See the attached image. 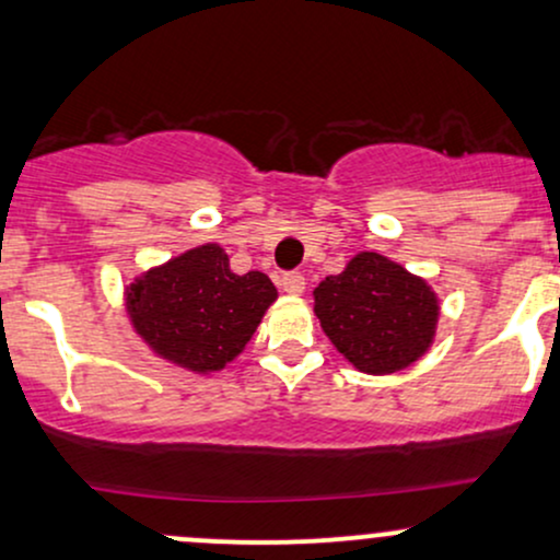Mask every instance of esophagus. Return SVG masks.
Returning a JSON list of instances; mask_svg holds the SVG:
<instances>
[{"instance_id": "34e87169", "label": "esophagus", "mask_w": 560, "mask_h": 560, "mask_svg": "<svg viewBox=\"0 0 560 560\" xmlns=\"http://www.w3.org/2000/svg\"><path fill=\"white\" fill-rule=\"evenodd\" d=\"M280 285H282V291L291 293V296H301V293H304V288H306V280H304V275H301V272H288V275H282Z\"/></svg>"}]
</instances>
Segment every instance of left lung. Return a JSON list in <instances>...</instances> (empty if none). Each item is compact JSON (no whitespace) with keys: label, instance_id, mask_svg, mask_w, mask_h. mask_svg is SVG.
<instances>
[{"label":"left lung","instance_id":"8db88e82","mask_svg":"<svg viewBox=\"0 0 560 560\" xmlns=\"http://www.w3.org/2000/svg\"><path fill=\"white\" fill-rule=\"evenodd\" d=\"M314 314L332 347L370 375L397 373L429 351L439 301L429 282L362 250L314 288Z\"/></svg>","mask_w":560,"mask_h":560}]
</instances>
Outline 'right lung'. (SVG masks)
Wrapping results in <instances>:
<instances>
[{
    "instance_id": "1",
    "label": "right lung",
    "mask_w": 560,
    "mask_h": 560,
    "mask_svg": "<svg viewBox=\"0 0 560 560\" xmlns=\"http://www.w3.org/2000/svg\"><path fill=\"white\" fill-rule=\"evenodd\" d=\"M275 299L267 275H235L217 243L187 250L127 288V310L142 341L192 373H213L235 360Z\"/></svg>"
}]
</instances>
